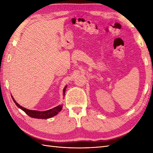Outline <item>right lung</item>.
Instances as JSON below:
<instances>
[{
    "label": "right lung",
    "mask_w": 153,
    "mask_h": 153,
    "mask_svg": "<svg viewBox=\"0 0 153 153\" xmlns=\"http://www.w3.org/2000/svg\"><path fill=\"white\" fill-rule=\"evenodd\" d=\"M66 87H65V88L64 89V91H63L64 95L65 94V90H66ZM12 98L13 100H14V102H15L16 106H17L18 108L22 109L23 111L26 113L29 116L32 117V118H35L47 119V118H51V117H53L54 116H56L57 114L62 110V105H59L58 106L54 107V108H52L51 110H46V111L40 112V111H37V110H31L25 108L24 107H22V106L19 105V104H18L16 102V100L14 99V98H13L12 96Z\"/></svg>",
    "instance_id": "obj_1"
}]
</instances>
